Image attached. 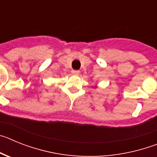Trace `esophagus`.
I'll return each mask as SVG.
<instances>
[{
	"label": "esophagus",
	"mask_w": 157,
	"mask_h": 157,
	"mask_svg": "<svg viewBox=\"0 0 157 157\" xmlns=\"http://www.w3.org/2000/svg\"><path fill=\"white\" fill-rule=\"evenodd\" d=\"M71 73L73 75H79L80 71L78 70H72L71 71Z\"/></svg>",
	"instance_id": "obj_1"
}]
</instances>
